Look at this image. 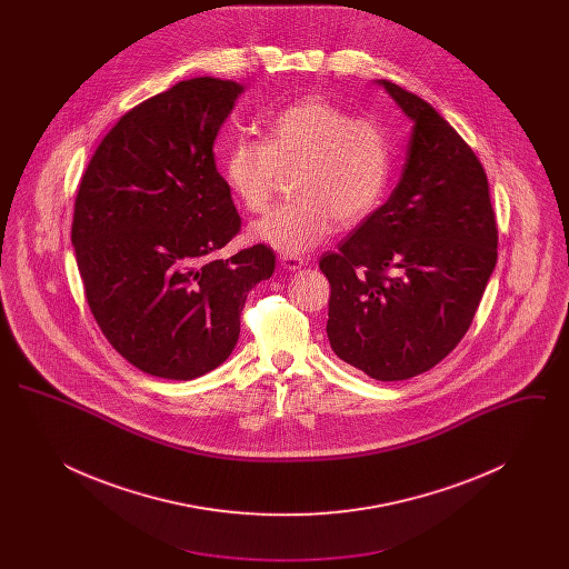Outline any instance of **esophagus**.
Masks as SVG:
<instances>
[{"label":"esophagus","mask_w":569,"mask_h":569,"mask_svg":"<svg viewBox=\"0 0 569 569\" xmlns=\"http://www.w3.org/2000/svg\"><path fill=\"white\" fill-rule=\"evenodd\" d=\"M307 260L305 258H298V256H281V267L288 269V271H298L300 267H305Z\"/></svg>","instance_id":"1"}]
</instances>
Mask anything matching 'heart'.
Listing matches in <instances>:
<instances>
[{
    "mask_svg": "<svg viewBox=\"0 0 569 569\" xmlns=\"http://www.w3.org/2000/svg\"><path fill=\"white\" fill-rule=\"evenodd\" d=\"M221 172L247 213L267 211L283 174L295 172L297 196L253 223L251 234L300 256L325 243L337 221L356 228L378 211L392 174V144L378 119L305 98L272 114L267 140L234 138Z\"/></svg>",
    "mask_w": 569,
    "mask_h": 569,
    "instance_id": "1",
    "label": "heart"
}]
</instances>
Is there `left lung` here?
Wrapping results in <instances>:
<instances>
[{
	"mask_svg": "<svg viewBox=\"0 0 569 569\" xmlns=\"http://www.w3.org/2000/svg\"><path fill=\"white\" fill-rule=\"evenodd\" d=\"M379 84L413 121L401 181L320 258L332 352L379 381L416 378L469 330L497 264V219L473 149L437 110Z\"/></svg>",
	"mask_w": 569,
	"mask_h": 569,
	"instance_id": "obj_1",
	"label": "left lung"
}]
</instances>
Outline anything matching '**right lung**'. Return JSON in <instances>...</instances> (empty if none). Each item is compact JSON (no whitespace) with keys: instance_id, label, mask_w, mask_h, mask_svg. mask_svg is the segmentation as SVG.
<instances>
[{"instance_id":"right-lung-1","label":"right lung","mask_w":569,"mask_h":569,"mask_svg":"<svg viewBox=\"0 0 569 569\" xmlns=\"http://www.w3.org/2000/svg\"><path fill=\"white\" fill-rule=\"evenodd\" d=\"M243 87L200 77L126 112L82 174L72 244L89 309L136 369L193 379L239 341L241 311L274 271L258 243L216 253L241 230L213 142Z\"/></svg>"}]
</instances>
